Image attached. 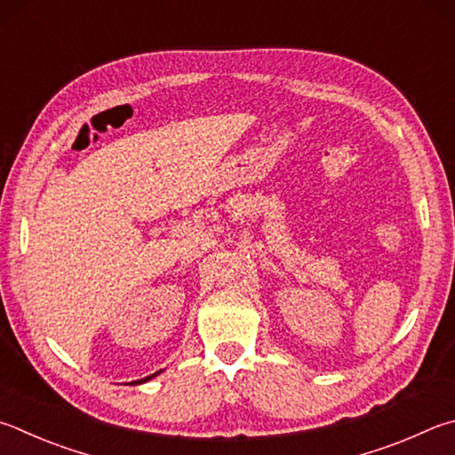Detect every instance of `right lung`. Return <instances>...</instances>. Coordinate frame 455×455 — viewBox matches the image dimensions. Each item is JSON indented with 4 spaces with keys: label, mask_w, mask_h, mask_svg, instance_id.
<instances>
[{
    "label": "right lung",
    "mask_w": 455,
    "mask_h": 455,
    "mask_svg": "<svg viewBox=\"0 0 455 455\" xmlns=\"http://www.w3.org/2000/svg\"><path fill=\"white\" fill-rule=\"evenodd\" d=\"M156 374H159V371H155V374H151V376H147V378H143V379H137L135 384H143V382H147V379H151V378H155Z\"/></svg>",
    "instance_id": "add662e5"
}]
</instances>
